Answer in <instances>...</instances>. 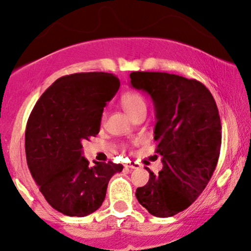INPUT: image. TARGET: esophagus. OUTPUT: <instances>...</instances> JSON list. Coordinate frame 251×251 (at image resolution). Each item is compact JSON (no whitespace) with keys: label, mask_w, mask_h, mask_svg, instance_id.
Instances as JSON below:
<instances>
[{"label":"esophagus","mask_w":251,"mask_h":251,"mask_svg":"<svg viewBox=\"0 0 251 251\" xmlns=\"http://www.w3.org/2000/svg\"><path fill=\"white\" fill-rule=\"evenodd\" d=\"M139 164H137L135 162H129L128 164H126L125 169H129V170H133V169H138L139 168Z\"/></svg>","instance_id":"obj_1"}]
</instances>
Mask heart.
Returning a JSON list of instances; mask_svg holds the SVG:
<instances>
[{"instance_id":"obj_1","label":"heart","mask_w":251,"mask_h":251,"mask_svg":"<svg viewBox=\"0 0 251 251\" xmlns=\"http://www.w3.org/2000/svg\"><path fill=\"white\" fill-rule=\"evenodd\" d=\"M122 105L129 117H134L139 112L146 111L148 105L142 94L135 91H127L122 96Z\"/></svg>"}]
</instances>
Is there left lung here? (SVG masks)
<instances>
[{
	"mask_svg": "<svg viewBox=\"0 0 251 251\" xmlns=\"http://www.w3.org/2000/svg\"><path fill=\"white\" fill-rule=\"evenodd\" d=\"M129 77L132 87L152 98L155 152L163 163L158 175L146 168L150 179L135 197L151 215L171 217L197 200L217 165L222 144L217 105L195 79L160 72H132Z\"/></svg>",
	"mask_w": 251,
	"mask_h": 251,
	"instance_id": "1",
	"label": "left lung"
}]
</instances>
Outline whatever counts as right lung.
<instances>
[{"mask_svg": "<svg viewBox=\"0 0 251 251\" xmlns=\"http://www.w3.org/2000/svg\"><path fill=\"white\" fill-rule=\"evenodd\" d=\"M111 73H75L57 79L37 100L25 127L28 168L46 201L66 216L83 217L101 206L108 181L122 164L94 162L82 143L99 133L103 107L118 92Z\"/></svg>", "mask_w": 251, "mask_h": 251, "instance_id": "add662e5", "label": "right lung"}]
</instances>
